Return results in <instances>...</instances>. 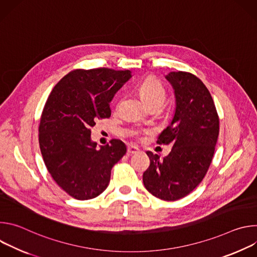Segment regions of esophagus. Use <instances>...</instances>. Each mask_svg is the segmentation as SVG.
<instances>
[{"mask_svg": "<svg viewBox=\"0 0 257 257\" xmlns=\"http://www.w3.org/2000/svg\"><path fill=\"white\" fill-rule=\"evenodd\" d=\"M138 153H139V150H138L137 148H135V146H132V145L128 146V149H127V155H128V156L136 155V154H138Z\"/></svg>", "mask_w": 257, "mask_h": 257, "instance_id": "1", "label": "esophagus"}]
</instances>
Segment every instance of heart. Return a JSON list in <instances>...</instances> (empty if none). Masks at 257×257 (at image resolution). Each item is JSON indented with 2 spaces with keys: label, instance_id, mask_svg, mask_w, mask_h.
Returning <instances> with one entry per match:
<instances>
[{
  "label": "heart",
  "instance_id": "heart-1",
  "mask_svg": "<svg viewBox=\"0 0 257 257\" xmlns=\"http://www.w3.org/2000/svg\"><path fill=\"white\" fill-rule=\"evenodd\" d=\"M138 92L144 103L150 106H161L166 98V88L162 81L154 75L146 76L138 84Z\"/></svg>",
  "mask_w": 257,
  "mask_h": 257
}]
</instances>
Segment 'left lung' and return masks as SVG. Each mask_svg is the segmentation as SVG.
<instances>
[{"mask_svg":"<svg viewBox=\"0 0 257 257\" xmlns=\"http://www.w3.org/2000/svg\"><path fill=\"white\" fill-rule=\"evenodd\" d=\"M166 78L175 89L176 112L160 134L158 144H170L163 160L146 152L151 165L143 173V184L154 196L174 201L192 192L210 166L219 131L213 99L204 83L192 73L170 72Z\"/></svg>","mask_w":257,"mask_h":257,"instance_id":"8db88e82","label":"left lung"}]
</instances>
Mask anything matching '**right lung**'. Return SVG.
I'll list each match as a JSON object with an SVG mask.
<instances>
[{
	"label": "right lung",
	"instance_id": "obj_1",
	"mask_svg": "<svg viewBox=\"0 0 257 257\" xmlns=\"http://www.w3.org/2000/svg\"><path fill=\"white\" fill-rule=\"evenodd\" d=\"M130 77V70L75 69L46 101L39 126L42 156L54 181L73 198L87 200L102 193L113 166L126 154L119 139L96 149L90 128L97 119L111 117L109 101Z\"/></svg>",
	"mask_w": 257,
	"mask_h": 257
}]
</instances>
